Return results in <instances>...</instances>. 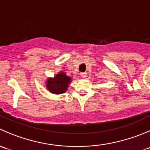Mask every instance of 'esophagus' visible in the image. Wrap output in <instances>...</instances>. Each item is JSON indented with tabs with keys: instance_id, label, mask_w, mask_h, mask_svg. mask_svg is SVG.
I'll use <instances>...</instances> for the list:
<instances>
[{
	"instance_id": "1",
	"label": "esophagus",
	"mask_w": 150,
	"mask_h": 150,
	"mask_svg": "<svg viewBox=\"0 0 150 150\" xmlns=\"http://www.w3.org/2000/svg\"><path fill=\"white\" fill-rule=\"evenodd\" d=\"M81 76L83 78H86V77H87V73H86V72H81Z\"/></svg>"
}]
</instances>
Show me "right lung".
Listing matches in <instances>:
<instances>
[{"label":"right lung","instance_id":"right-lung-1","mask_svg":"<svg viewBox=\"0 0 150 150\" xmlns=\"http://www.w3.org/2000/svg\"><path fill=\"white\" fill-rule=\"evenodd\" d=\"M72 82V78L64 72L60 71L54 78H48L46 81L47 90L51 93L61 94L65 93Z\"/></svg>","mask_w":150,"mask_h":150}]
</instances>
